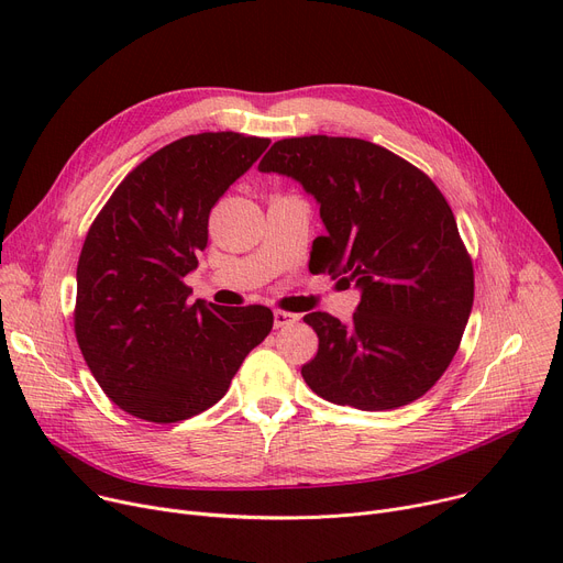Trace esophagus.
Here are the masks:
<instances>
[{"label": "esophagus", "mask_w": 563, "mask_h": 563, "mask_svg": "<svg viewBox=\"0 0 563 563\" xmlns=\"http://www.w3.org/2000/svg\"><path fill=\"white\" fill-rule=\"evenodd\" d=\"M299 321V314H291V312H285V310H276L274 312V327L276 329H285V327H291V323Z\"/></svg>", "instance_id": "obj_1"}]
</instances>
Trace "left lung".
<instances>
[{
  "instance_id": "left-lung-1",
  "label": "left lung",
  "mask_w": 563,
  "mask_h": 563,
  "mask_svg": "<svg viewBox=\"0 0 563 563\" xmlns=\"http://www.w3.org/2000/svg\"><path fill=\"white\" fill-rule=\"evenodd\" d=\"M297 180L319 205L310 269L353 283L349 323L303 317L319 338L301 367L312 393L361 410L399 408L445 374L475 299V274L445 196L406 159L346 136L272 145L257 166Z\"/></svg>"
}]
</instances>
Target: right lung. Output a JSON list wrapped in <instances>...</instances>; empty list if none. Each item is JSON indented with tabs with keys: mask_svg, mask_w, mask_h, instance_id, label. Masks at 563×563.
<instances>
[{
	"mask_svg": "<svg viewBox=\"0 0 563 563\" xmlns=\"http://www.w3.org/2000/svg\"><path fill=\"white\" fill-rule=\"evenodd\" d=\"M269 143L236 132L177 139L118 185L88 230L75 333L100 388L130 416L159 424L198 416L269 335V308L189 303L185 285L212 207Z\"/></svg>",
	"mask_w": 563,
	"mask_h": 563,
	"instance_id": "right-lung-1",
	"label": "right lung"
}]
</instances>
